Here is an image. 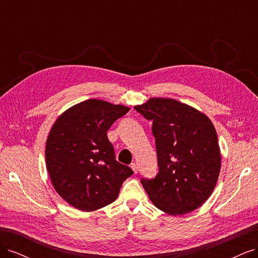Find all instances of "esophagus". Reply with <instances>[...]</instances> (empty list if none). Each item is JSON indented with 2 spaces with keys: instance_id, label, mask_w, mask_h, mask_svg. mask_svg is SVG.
Wrapping results in <instances>:
<instances>
[{
  "instance_id": "34e87169",
  "label": "esophagus",
  "mask_w": 258,
  "mask_h": 258,
  "mask_svg": "<svg viewBox=\"0 0 258 258\" xmlns=\"http://www.w3.org/2000/svg\"><path fill=\"white\" fill-rule=\"evenodd\" d=\"M130 167H131V169H132V170H134V172H135V173H138V171H139L138 163H136V162H132L131 165H130Z\"/></svg>"
}]
</instances>
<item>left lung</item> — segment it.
Returning a JSON list of instances; mask_svg holds the SVG:
<instances>
[{
    "instance_id": "1",
    "label": "left lung",
    "mask_w": 258,
    "mask_h": 258,
    "mask_svg": "<svg viewBox=\"0 0 258 258\" xmlns=\"http://www.w3.org/2000/svg\"><path fill=\"white\" fill-rule=\"evenodd\" d=\"M152 120L159 171L141 178L153 204L171 215L189 213L212 194L221 170L213 123L194 107L173 99L152 98L135 106Z\"/></svg>"
}]
</instances>
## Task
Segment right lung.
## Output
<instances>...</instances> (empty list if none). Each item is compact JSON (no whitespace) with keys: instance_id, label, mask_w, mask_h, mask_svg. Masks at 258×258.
I'll use <instances>...</instances> for the list:
<instances>
[{"instance_id":"add662e5","label":"right lung","mask_w":258,"mask_h":258,"mask_svg":"<svg viewBox=\"0 0 258 258\" xmlns=\"http://www.w3.org/2000/svg\"><path fill=\"white\" fill-rule=\"evenodd\" d=\"M129 110L90 99L69 108L53 123L46 142V167L54 189L72 207L89 212L112 204L124 179L134 174L115 159L106 135Z\"/></svg>"}]
</instances>
